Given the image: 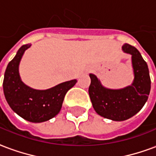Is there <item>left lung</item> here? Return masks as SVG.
<instances>
[{
  "instance_id": "obj_1",
  "label": "left lung",
  "mask_w": 156,
  "mask_h": 156,
  "mask_svg": "<svg viewBox=\"0 0 156 156\" xmlns=\"http://www.w3.org/2000/svg\"><path fill=\"white\" fill-rule=\"evenodd\" d=\"M122 50L132 55L134 79L133 83L121 89H109L101 84L95 75L90 74L88 92L93 109L100 116L122 121L139 112L150 95L151 80L147 63L136 47L124 44Z\"/></svg>"
}]
</instances>
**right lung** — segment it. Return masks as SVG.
Here are the masks:
<instances>
[{
	"mask_svg": "<svg viewBox=\"0 0 156 156\" xmlns=\"http://www.w3.org/2000/svg\"><path fill=\"white\" fill-rule=\"evenodd\" d=\"M30 46H22L9 62L4 75L3 92L7 104L16 114L28 121L40 123L59 113L66 92L77 80L65 81L47 90H36L24 84L19 76V63L24 51Z\"/></svg>",
	"mask_w": 156,
	"mask_h": 156,
	"instance_id": "1",
	"label": "right lung"
}]
</instances>
